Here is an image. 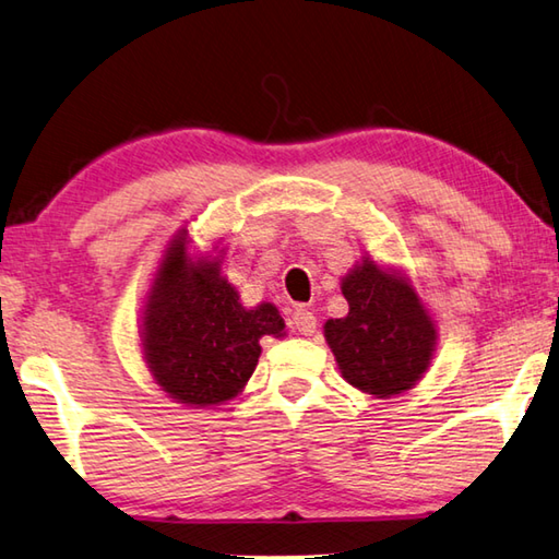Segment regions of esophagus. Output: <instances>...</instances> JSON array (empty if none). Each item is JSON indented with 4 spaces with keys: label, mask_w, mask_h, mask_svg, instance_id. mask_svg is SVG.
<instances>
[{
    "label": "esophagus",
    "mask_w": 559,
    "mask_h": 559,
    "mask_svg": "<svg viewBox=\"0 0 559 559\" xmlns=\"http://www.w3.org/2000/svg\"><path fill=\"white\" fill-rule=\"evenodd\" d=\"M292 325L301 335H311L316 331V316L309 309H297L292 313Z\"/></svg>",
    "instance_id": "esophagus-1"
}]
</instances>
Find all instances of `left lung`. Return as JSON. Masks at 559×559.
I'll return each instance as SVG.
<instances>
[{
  "instance_id": "obj_1",
  "label": "left lung",
  "mask_w": 559,
  "mask_h": 559,
  "mask_svg": "<svg viewBox=\"0 0 559 559\" xmlns=\"http://www.w3.org/2000/svg\"><path fill=\"white\" fill-rule=\"evenodd\" d=\"M347 316L323 323V338L347 384L377 399L414 389L430 370L438 321L402 267L370 252L341 277Z\"/></svg>"
}]
</instances>
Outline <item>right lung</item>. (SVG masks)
<instances>
[{"mask_svg":"<svg viewBox=\"0 0 559 559\" xmlns=\"http://www.w3.org/2000/svg\"><path fill=\"white\" fill-rule=\"evenodd\" d=\"M224 255L221 240L199 250L189 228H177L143 297V362L157 389L189 408L234 402L255 372L260 338L287 335L275 304L243 307Z\"/></svg>","mask_w":559,"mask_h":559,"instance_id":"1","label":"right lung"}]
</instances>
